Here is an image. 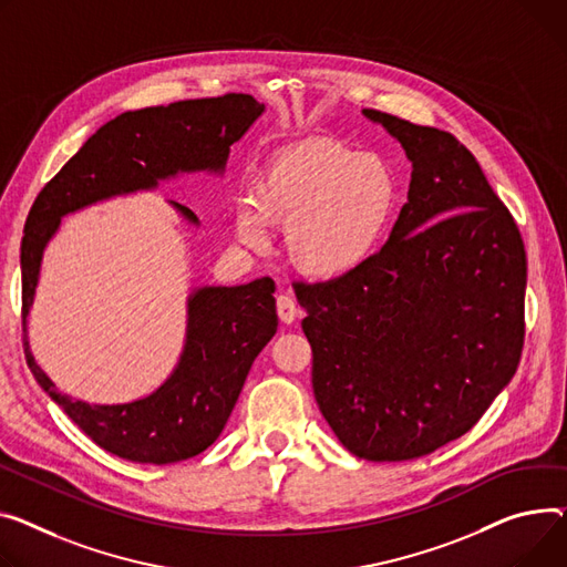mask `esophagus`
Returning a JSON list of instances; mask_svg holds the SVG:
<instances>
[{
    "instance_id": "obj_1",
    "label": "esophagus",
    "mask_w": 567,
    "mask_h": 567,
    "mask_svg": "<svg viewBox=\"0 0 567 567\" xmlns=\"http://www.w3.org/2000/svg\"><path fill=\"white\" fill-rule=\"evenodd\" d=\"M276 308H278V317H280L282 323H293L296 317L300 315V308L296 306V300L291 296H287V293L278 296Z\"/></svg>"
}]
</instances>
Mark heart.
<instances>
[{"label":"heart","mask_w":567,"mask_h":567,"mask_svg":"<svg viewBox=\"0 0 567 567\" xmlns=\"http://www.w3.org/2000/svg\"><path fill=\"white\" fill-rule=\"evenodd\" d=\"M394 205L396 179L383 159L334 138H306L264 162L250 198L237 205V237L259 246L264 225H278L293 267L330 280L379 248Z\"/></svg>","instance_id":"heart-1"}]
</instances>
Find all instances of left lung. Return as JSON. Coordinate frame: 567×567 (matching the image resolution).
I'll return each mask as SVG.
<instances>
[{"instance_id": "obj_1", "label": "left lung", "mask_w": 567, "mask_h": 567, "mask_svg": "<svg viewBox=\"0 0 567 567\" xmlns=\"http://www.w3.org/2000/svg\"><path fill=\"white\" fill-rule=\"evenodd\" d=\"M412 162L385 246L296 282L319 410L353 456L422 458L465 435L524 349L526 252L513 214L449 132L367 109Z\"/></svg>"}]
</instances>
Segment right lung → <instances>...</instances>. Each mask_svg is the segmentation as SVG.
<instances>
[{"mask_svg":"<svg viewBox=\"0 0 567 567\" xmlns=\"http://www.w3.org/2000/svg\"><path fill=\"white\" fill-rule=\"evenodd\" d=\"M261 111L264 104L246 93L125 111L102 125L31 205L20 248L24 358L38 385L113 456L168 465L194 458L214 444L228 424L252 360L278 330L276 285L271 278H257L239 287L198 289L188 298L186 344L171 379L145 399L91 405L61 394L29 351L27 315L43 248L61 216L74 209L153 188L157 179L179 171H220L230 145ZM177 207L188 220H196L192 209Z\"/></svg>","mask_w":567,"mask_h":567,"instance_id":"add662e5","label":"right lung"}]
</instances>
